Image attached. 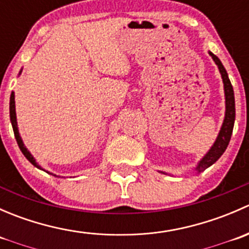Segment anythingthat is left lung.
Masks as SVG:
<instances>
[{"label": "left lung", "instance_id": "left-lung-1", "mask_svg": "<svg viewBox=\"0 0 249 249\" xmlns=\"http://www.w3.org/2000/svg\"><path fill=\"white\" fill-rule=\"evenodd\" d=\"M210 55L212 56V59L214 60L215 64H217L220 74H222L223 83H224L225 118H224V122H223L222 129H220L219 135H218L214 144L211 147V149L208 150L207 154L200 160L196 169H195L196 170V172H201L203 170H206L207 167H210L211 165L214 164V162L222 157V154L225 152L228 144H229L230 139H231L233 123H235V96H233L232 85L231 83H230V79L229 77H228L227 71H225L224 66H223V64L220 62V60L211 52H210Z\"/></svg>", "mask_w": 249, "mask_h": 249}]
</instances>
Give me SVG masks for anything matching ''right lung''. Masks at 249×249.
I'll list each match as a JSON object with an SVG mask.
<instances>
[{"label": "right lung", "instance_id": "1", "mask_svg": "<svg viewBox=\"0 0 249 249\" xmlns=\"http://www.w3.org/2000/svg\"><path fill=\"white\" fill-rule=\"evenodd\" d=\"M9 117H11V123H12V126H13L14 136H16V140H17V142H18V145H19L20 150H21L22 154L25 155V158H26V159L29 160V161L31 162L32 165H35V166H36V167L41 169V166H39V165L37 164L36 160H35V158L31 155V153H30L29 150L26 149V147H25V145H24L21 137H20V135H19V130H18V124H17L16 101H14V92H12V94H11V101H9Z\"/></svg>", "mask_w": 249, "mask_h": 249}]
</instances>
